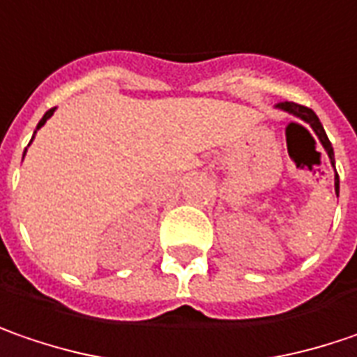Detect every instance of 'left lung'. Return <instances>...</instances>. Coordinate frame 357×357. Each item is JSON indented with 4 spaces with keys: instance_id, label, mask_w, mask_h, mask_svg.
Here are the masks:
<instances>
[{
    "instance_id": "8db88e82",
    "label": "left lung",
    "mask_w": 357,
    "mask_h": 357,
    "mask_svg": "<svg viewBox=\"0 0 357 357\" xmlns=\"http://www.w3.org/2000/svg\"><path fill=\"white\" fill-rule=\"evenodd\" d=\"M277 108H279V110H283V112H287V114H291V116L299 118V120H303V122H307V124L312 126V130L315 132V136L319 138L321 146L326 149L328 156H330V162H331V167H333V187H335V195L340 197V176H337V172H335L333 146H331L330 138H328V134H326V130H324V126H321V122H319L317 114L313 112L312 108H307V106H299V104H295V102H279V104H277Z\"/></svg>"
}]
</instances>
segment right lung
<instances>
[{
    "instance_id": "add662e5",
    "label": "right lung",
    "mask_w": 357,
    "mask_h": 357,
    "mask_svg": "<svg viewBox=\"0 0 357 357\" xmlns=\"http://www.w3.org/2000/svg\"><path fill=\"white\" fill-rule=\"evenodd\" d=\"M54 112H56V108H50V110H47V112H45L44 116H42V120H40V122H38V126H36V130H33V136H31V140H33V138H36V132H38V130H40V128H42V126H44L45 122H47V120H50V118H52V114H54ZM31 140H29V144H31ZM29 144H27V146H29ZM27 151V149H26ZM24 156H26V152H24Z\"/></svg>"
}]
</instances>
